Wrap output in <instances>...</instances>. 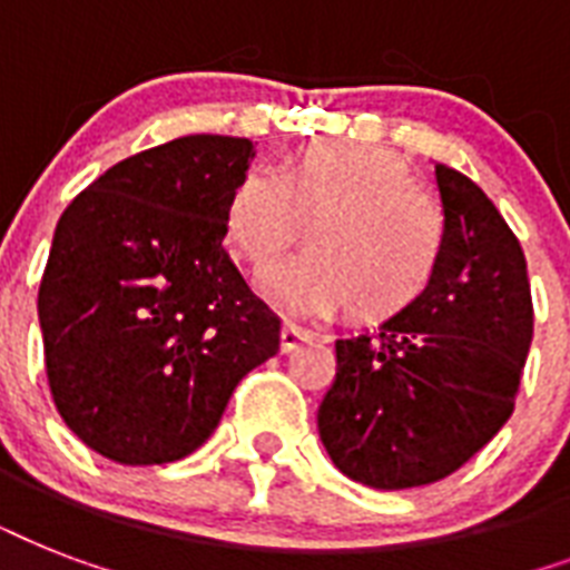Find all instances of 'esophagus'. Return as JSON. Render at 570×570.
Listing matches in <instances>:
<instances>
[{
  "mask_svg": "<svg viewBox=\"0 0 570 570\" xmlns=\"http://www.w3.org/2000/svg\"><path fill=\"white\" fill-rule=\"evenodd\" d=\"M311 331L302 328L298 322L284 320V325H281V348H284V352H295V348L304 346V343H311Z\"/></svg>",
  "mask_w": 570,
  "mask_h": 570,
  "instance_id": "34e87169",
  "label": "esophagus"
}]
</instances>
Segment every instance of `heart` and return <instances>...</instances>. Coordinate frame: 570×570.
Listing matches in <instances>:
<instances>
[{"label":"heart","instance_id":"1","mask_svg":"<svg viewBox=\"0 0 570 570\" xmlns=\"http://www.w3.org/2000/svg\"><path fill=\"white\" fill-rule=\"evenodd\" d=\"M227 239L263 272L302 239L311 245L266 277L298 311H337L357 325L396 320L423 302L446 257V215L387 147L316 141L275 174L248 171L224 206Z\"/></svg>","mask_w":570,"mask_h":570}]
</instances>
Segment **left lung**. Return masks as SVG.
<instances>
[{
  "instance_id": "left-lung-1",
  "label": "left lung",
  "mask_w": 570,
  "mask_h": 570,
  "mask_svg": "<svg viewBox=\"0 0 570 570\" xmlns=\"http://www.w3.org/2000/svg\"><path fill=\"white\" fill-rule=\"evenodd\" d=\"M450 227L423 302L337 340L320 438L348 479L381 491L438 482L512 416L532 343L527 257L476 183L434 165Z\"/></svg>"
}]
</instances>
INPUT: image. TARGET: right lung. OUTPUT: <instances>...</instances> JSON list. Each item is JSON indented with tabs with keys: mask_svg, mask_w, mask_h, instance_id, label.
<instances>
[{
	"mask_svg": "<svg viewBox=\"0 0 570 570\" xmlns=\"http://www.w3.org/2000/svg\"><path fill=\"white\" fill-rule=\"evenodd\" d=\"M250 159L248 138H174L111 165L58 218L38 293L49 393L106 459H186L281 348V320L222 245Z\"/></svg>",
	"mask_w": 570,
	"mask_h": 570,
	"instance_id": "1",
	"label": "right lung"
}]
</instances>
